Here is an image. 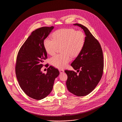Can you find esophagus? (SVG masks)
I'll return each instance as SVG.
<instances>
[{
    "label": "esophagus",
    "mask_w": 122,
    "mask_h": 122,
    "mask_svg": "<svg viewBox=\"0 0 122 122\" xmlns=\"http://www.w3.org/2000/svg\"><path fill=\"white\" fill-rule=\"evenodd\" d=\"M59 72L60 74H62L64 72V70H59Z\"/></svg>",
    "instance_id": "1"
}]
</instances>
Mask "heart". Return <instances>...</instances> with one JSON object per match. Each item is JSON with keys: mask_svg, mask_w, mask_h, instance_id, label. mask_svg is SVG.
<instances>
[{"mask_svg": "<svg viewBox=\"0 0 122 122\" xmlns=\"http://www.w3.org/2000/svg\"><path fill=\"white\" fill-rule=\"evenodd\" d=\"M53 40L47 37L43 41L44 48L49 55H52L58 47L61 46V52L50 58L52 66L59 69L67 66L71 60V56L77 57L82 50L85 43V35L81 30L73 28L59 29L52 34Z\"/></svg>", "mask_w": 122, "mask_h": 122, "instance_id": "b5f03b06", "label": "heart"}]
</instances>
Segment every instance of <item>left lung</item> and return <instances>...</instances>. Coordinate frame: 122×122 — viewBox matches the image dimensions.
Listing matches in <instances>:
<instances>
[{
	"instance_id": "1",
	"label": "left lung",
	"mask_w": 122,
	"mask_h": 122,
	"mask_svg": "<svg viewBox=\"0 0 122 122\" xmlns=\"http://www.w3.org/2000/svg\"><path fill=\"white\" fill-rule=\"evenodd\" d=\"M81 27L85 32V43L81 53L71 64L74 71L65 70L68 76L66 86L70 92L78 97L91 93L101 80L103 74L104 61L101 45L86 26L74 24Z\"/></svg>"
}]
</instances>
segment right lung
<instances>
[{
	"label": "right lung",
	"instance_id": "obj_1",
	"mask_svg": "<svg viewBox=\"0 0 122 122\" xmlns=\"http://www.w3.org/2000/svg\"><path fill=\"white\" fill-rule=\"evenodd\" d=\"M54 28L42 27L34 30L20 47L16 59L15 73L20 86L29 97L40 100L52 91L54 82L58 76V70L52 66L46 74L41 71L47 53L43 41Z\"/></svg>",
	"mask_w": 122,
	"mask_h": 122
}]
</instances>
